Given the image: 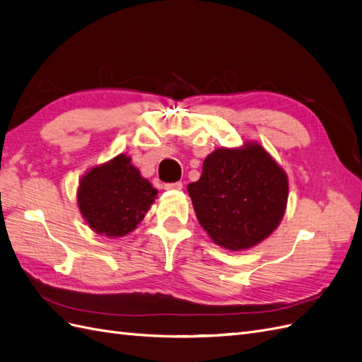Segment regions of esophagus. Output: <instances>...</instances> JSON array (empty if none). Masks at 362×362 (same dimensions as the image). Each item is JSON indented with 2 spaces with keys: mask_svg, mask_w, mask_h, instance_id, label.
<instances>
[{
  "mask_svg": "<svg viewBox=\"0 0 362 362\" xmlns=\"http://www.w3.org/2000/svg\"><path fill=\"white\" fill-rule=\"evenodd\" d=\"M182 182H175V183H166L165 189H171V191H180L182 189Z\"/></svg>",
  "mask_w": 362,
  "mask_h": 362,
  "instance_id": "esophagus-1",
  "label": "esophagus"
}]
</instances>
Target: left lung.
<instances>
[{"mask_svg": "<svg viewBox=\"0 0 362 362\" xmlns=\"http://www.w3.org/2000/svg\"><path fill=\"white\" fill-rule=\"evenodd\" d=\"M188 192L199 223L212 242L228 251H245L281 223L289 180L260 144L247 141L212 151Z\"/></svg>", "mask_w": 362, "mask_h": 362, "instance_id": "1", "label": "left lung"}]
</instances>
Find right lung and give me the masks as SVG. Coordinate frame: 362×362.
Segmentation results:
<instances>
[{
    "instance_id": "right-lung-1",
    "label": "right lung",
    "mask_w": 362,
    "mask_h": 362,
    "mask_svg": "<svg viewBox=\"0 0 362 362\" xmlns=\"http://www.w3.org/2000/svg\"><path fill=\"white\" fill-rule=\"evenodd\" d=\"M157 189L141 175L132 157L117 154L82 175L78 208L98 235L125 237L137 228L156 200Z\"/></svg>"
}]
</instances>
